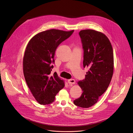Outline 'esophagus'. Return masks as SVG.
<instances>
[{
    "label": "esophagus",
    "instance_id": "1",
    "mask_svg": "<svg viewBox=\"0 0 133 133\" xmlns=\"http://www.w3.org/2000/svg\"><path fill=\"white\" fill-rule=\"evenodd\" d=\"M68 83L69 84H75V81L73 79H70L69 80H68Z\"/></svg>",
    "mask_w": 133,
    "mask_h": 133
}]
</instances>
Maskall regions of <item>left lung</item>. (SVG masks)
Segmentation results:
<instances>
[{
    "label": "left lung",
    "mask_w": 133,
    "mask_h": 133,
    "mask_svg": "<svg viewBox=\"0 0 133 133\" xmlns=\"http://www.w3.org/2000/svg\"><path fill=\"white\" fill-rule=\"evenodd\" d=\"M79 35L84 49L83 66L88 70L85 79L77 83L83 93L74 103L88 108L98 102L110 83L114 72L113 50L108 37L100 31L85 29Z\"/></svg>",
    "instance_id": "obj_1"
}]
</instances>
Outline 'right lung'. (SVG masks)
Instances as JSON below:
<instances>
[{"label":"right lung","instance_id":"1","mask_svg":"<svg viewBox=\"0 0 133 133\" xmlns=\"http://www.w3.org/2000/svg\"><path fill=\"white\" fill-rule=\"evenodd\" d=\"M74 31L52 29L35 35L28 42L23 58V72L33 96L41 105L51 104L65 86L64 81L51 71L55 51Z\"/></svg>","mask_w":133,"mask_h":133}]
</instances>
